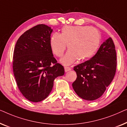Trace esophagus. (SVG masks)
<instances>
[{
    "label": "esophagus",
    "mask_w": 127,
    "mask_h": 127,
    "mask_svg": "<svg viewBox=\"0 0 127 127\" xmlns=\"http://www.w3.org/2000/svg\"><path fill=\"white\" fill-rule=\"evenodd\" d=\"M71 70V68L68 67H64V71L65 72H67V71H69Z\"/></svg>",
    "instance_id": "1"
}]
</instances>
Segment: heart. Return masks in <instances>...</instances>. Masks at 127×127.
Returning a JSON list of instances; mask_svg holds the SVG:
<instances>
[{
    "label": "heart",
    "instance_id": "obj_1",
    "mask_svg": "<svg viewBox=\"0 0 127 127\" xmlns=\"http://www.w3.org/2000/svg\"><path fill=\"white\" fill-rule=\"evenodd\" d=\"M101 42V34L97 29L88 26H65L60 34L54 33L50 40L52 52L61 57L68 44L67 52L60 62L69 65L75 61L87 60L97 52Z\"/></svg>",
    "mask_w": 127,
    "mask_h": 127
}]
</instances>
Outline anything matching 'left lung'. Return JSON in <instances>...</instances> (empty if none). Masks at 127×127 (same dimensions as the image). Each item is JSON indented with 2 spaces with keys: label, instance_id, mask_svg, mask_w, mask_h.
Segmentation results:
<instances>
[{
  "label": "left lung",
  "instance_id": "8db88e82",
  "mask_svg": "<svg viewBox=\"0 0 127 127\" xmlns=\"http://www.w3.org/2000/svg\"><path fill=\"white\" fill-rule=\"evenodd\" d=\"M116 65L115 46L109 37L93 58L74 67L77 78L72 85L76 94L87 101L101 97L113 79Z\"/></svg>",
  "mask_w": 127,
  "mask_h": 127
}]
</instances>
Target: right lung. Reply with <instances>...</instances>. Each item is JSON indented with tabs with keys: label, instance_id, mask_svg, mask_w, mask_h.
Listing matches in <instances>:
<instances>
[{
	"label": "right lung",
	"instance_id": "add662e5",
	"mask_svg": "<svg viewBox=\"0 0 127 127\" xmlns=\"http://www.w3.org/2000/svg\"><path fill=\"white\" fill-rule=\"evenodd\" d=\"M53 30L44 24L26 31L14 48L12 67L18 87L29 101L38 102L51 92L56 78L64 74L50 45Z\"/></svg>",
	"mask_w": 127,
	"mask_h": 127
}]
</instances>
